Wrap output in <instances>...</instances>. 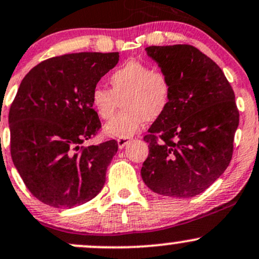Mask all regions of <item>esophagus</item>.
Returning <instances> with one entry per match:
<instances>
[{
	"mask_svg": "<svg viewBox=\"0 0 259 259\" xmlns=\"http://www.w3.org/2000/svg\"><path fill=\"white\" fill-rule=\"evenodd\" d=\"M116 141H118L119 149H123L125 145H127V143L130 141V138H119Z\"/></svg>",
	"mask_w": 259,
	"mask_h": 259,
	"instance_id": "1",
	"label": "esophagus"
}]
</instances>
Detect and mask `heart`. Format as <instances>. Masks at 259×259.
I'll return each instance as SVG.
<instances>
[{"mask_svg": "<svg viewBox=\"0 0 259 259\" xmlns=\"http://www.w3.org/2000/svg\"><path fill=\"white\" fill-rule=\"evenodd\" d=\"M109 90L93 88L91 106L101 119H110L118 108H123L104 125V133L113 138H129L145 124L163 115L171 103L172 84L166 72L151 70L145 62L129 60L108 77Z\"/></svg>", "mask_w": 259, "mask_h": 259, "instance_id": "obj_1", "label": "heart"}]
</instances>
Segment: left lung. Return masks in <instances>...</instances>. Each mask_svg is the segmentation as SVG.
Instances as JSON below:
<instances>
[{"instance_id": "left-lung-1", "label": "left lung", "mask_w": 259, "mask_h": 259, "mask_svg": "<svg viewBox=\"0 0 259 259\" xmlns=\"http://www.w3.org/2000/svg\"><path fill=\"white\" fill-rule=\"evenodd\" d=\"M146 53L171 79L172 97L144 138L149 156L141 177L157 194L192 198L231 161L240 121L234 90L223 70L192 45L149 47Z\"/></svg>"}]
</instances>
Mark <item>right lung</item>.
I'll list each match as a JSON object with an SVG mask.
<instances>
[{
  "label": "right lung",
  "mask_w": 259,
  "mask_h": 259,
  "mask_svg": "<svg viewBox=\"0 0 259 259\" xmlns=\"http://www.w3.org/2000/svg\"><path fill=\"white\" fill-rule=\"evenodd\" d=\"M118 61L119 53L66 54L22 79L8 115L11 156L25 187L47 205L78 206L106 183L118 143L81 145L102 126L91 93Z\"/></svg>",
  "instance_id": "1"
}]
</instances>
